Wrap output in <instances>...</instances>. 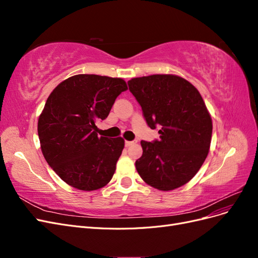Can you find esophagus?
<instances>
[{"label":"esophagus","mask_w":258,"mask_h":258,"mask_svg":"<svg viewBox=\"0 0 258 258\" xmlns=\"http://www.w3.org/2000/svg\"><path fill=\"white\" fill-rule=\"evenodd\" d=\"M136 143H137V141H126V142H124V145H126L127 147H129V146L135 145Z\"/></svg>","instance_id":"1"}]
</instances>
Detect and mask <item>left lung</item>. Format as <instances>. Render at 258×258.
Masks as SVG:
<instances>
[{"mask_svg": "<svg viewBox=\"0 0 258 258\" xmlns=\"http://www.w3.org/2000/svg\"><path fill=\"white\" fill-rule=\"evenodd\" d=\"M131 91L148 127H159V140L141 141L136 168L143 181L159 190L178 188L196 175L212 138V118L197 88L172 74L131 79Z\"/></svg>", "mask_w": 258, "mask_h": 258, "instance_id": "8db88e82", "label": "left lung"}]
</instances>
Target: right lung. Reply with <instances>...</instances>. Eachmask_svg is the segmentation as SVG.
<instances>
[{
  "mask_svg": "<svg viewBox=\"0 0 258 258\" xmlns=\"http://www.w3.org/2000/svg\"><path fill=\"white\" fill-rule=\"evenodd\" d=\"M127 84L122 79L79 74L52 90L38 117L44 157L58 176L80 190H96L111 181L124 140L99 137L96 121L105 119Z\"/></svg>",
  "mask_w": 258,
  "mask_h": 258,
  "instance_id": "obj_1",
  "label": "right lung"
}]
</instances>
